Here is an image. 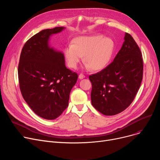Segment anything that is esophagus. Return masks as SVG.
<instances>
[{"label": "esophagus", "mask_w": 160, "mask_h": 160, "mask_svg": "<svg viewBox=\"0 0 160 160\" xmlns=\"http://www.w3.org/2000/svg\"><path fill=\"white\" fill-rule=\"evenodd\" d=\"M78 78H79V79H83V78H85V76L83 75V74H80L79 76H78Z\"/></svg>", "instance_id": "obj_1"}]
</instances>
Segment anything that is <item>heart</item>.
Segmentation results:
<instances>
[{
	"label": "heart",
	"mask_w": 160,
	"mask_h": 160,
	"mask_svg": "<svg viewBox=\"0 0 160 160\" xmlns=\"http://www.w3.org/2000/svg\"><path fill=\"white\" fill-rule=\"evenodd\" d=\"M114 49V42L101 34L81 36L69 43L65 49V55L69 66L76 68L84 55L86 66L95 71L102 69L108 65Z\"/></svg>",
	"instance_id": "1"
}]
</instances>
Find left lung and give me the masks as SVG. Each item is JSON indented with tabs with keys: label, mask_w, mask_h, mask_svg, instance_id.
Wrapping results in <instances>:
<instances>
[{
	"label": "left lung",
	"mask_w": 160,
	"mask_h": 160,
	"mask_svg": "<svg viewBox=\"0 0 160 160\" xmlns=\"http://www.w3.org/2000/svg\"><path fill=\"white\" fill-rule=\"evenodd\" d=\"M142 71L141 50L132 36L125 33L124 41L114 60L89 77L92 105L105 115H114L126 110L139 89Z\"/></svg>",
	"instance_id": "left-lung-1"
}]
</instances>
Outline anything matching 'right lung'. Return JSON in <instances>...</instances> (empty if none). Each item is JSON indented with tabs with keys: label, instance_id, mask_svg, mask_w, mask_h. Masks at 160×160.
<instances>
[{
	"label": "right lung",
	"instance_id": "1",
	"mask_svg": "<svg viewBox=\"0 0 160 160\" xmlns=\"http://www.w3.org/2000/svg\"><path fill=\"white\" fill-rule=\"evenodd\" d=\"M65 27L41 30L22 47L18 66L19 87L32 110L53 120L68 106L70 92L78 74L67 69L63 53L50 47V37Z\"/></svg>",
	"mask_w": 160,
	"mask_h": 160
}]
</instances>
